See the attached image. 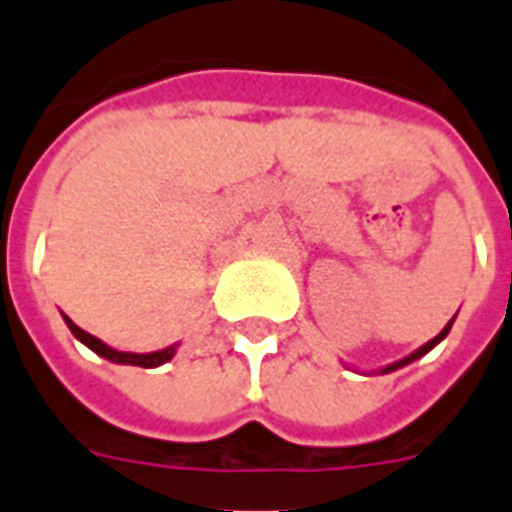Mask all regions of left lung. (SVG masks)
<instances>
[{
	"label": "left lung",
	"mask_w": 512,
	"mask_h": 512,
	"mask_svg": "<svg viewBox=\"0 0 512 512\" xmlns=\"http://www.w3.org/2000/svg\"><path fill=\"white\" fill-rule=\"evenodd\" d=\"M453 318H456V315H453ZM453 318L451 321H448V324H445V329L440 334H437V337H434V340H429V343H424L421 345V348H418V351H413L410 353V356H405V359H399V361H394V364H386V367H380V375H388V372H394V370H402V367H407V364H410V361H416V359H421V356H426V353L432 351L434 345H440L445 340V337H448V332H451V326H453Z\"/></svg>",
	"instance_id": "obj_1"
}]
</instances>
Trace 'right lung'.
<instances>
[{
    "label": "right lung",
    "mask_w": 512,
    "mask_h": 512,
    "mask_svg": "<svg viewBox=\"0 0 512 512\" xmlns=\"http://www.w3.org/2000/svg\"><path fill=\"white\" fill-rule=\"evenodd\" d=\"M64 321H67L69 332L78 337L80 343L86 345V348H91V351L96 353V356H102V359L113 361V364H132V367H148V370H153V367H161V364H167L175 353H178V345H169V348H161V351H153V353H129V351H115V348H110L107 343H102L99 337H94V334L83 332L72 318H67L64 315Z\"/></svg>",
    "instance_id": "add662e5"
}]
</instances>
